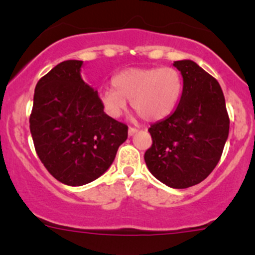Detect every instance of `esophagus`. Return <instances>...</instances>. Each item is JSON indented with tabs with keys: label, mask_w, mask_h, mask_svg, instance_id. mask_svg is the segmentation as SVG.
<instances>
[{
	"label": "esophagus",
	"mask_w": 255,
	"mask_h": 255,
	"mask_svg": "<svg viewBox=\"0 0 255 255\" xmlns=\"http://www.w3.org/2000/svg\"><path fill=\"white\" fill-rule=\"evenodd\" d=\"M137 132H138L137 128H134V127H129V128H128V135H129V137H130V135L135 134V133H137Z\"/></svg>",
	"instance_id": "esophagus-1"
}]
</instances>
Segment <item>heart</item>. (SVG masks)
Masks as SVG:
<instances>
[{
  "mask_svg": "<svg viewBox=\"0 0 255 255\" xmlns=\"http://www.w3.org/2000/svg\"><path fill=\"white\" fill-rule=\"evenodd\" d=\"M112 87L100 94V104L107 116L120 117L127 107L126 100H129L139 117L154 122L168 117L176 109L184 90V79L171 66L133 68L113 76Z\"/></svg>",
  "mask_w": 255,
  "mask_h": 255,
  "instance_id": "obj_1",
  "label": "heart"
}]
</instances>
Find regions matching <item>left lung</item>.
<instances>
[{
    "label": "left lung",
    "mask_w": 255,
    "mask_h": 255,
    "mask_svg": "<svg viewBox=\"0 0 255 255\" xmlns=\"http://www.w3.org/2000/svg\"><path fill=\"white\" fill-rule=\"evenodd\" d=\"M184 90L173 115L150 126V148L144 154L149 171L174 189L204 181L222 155L230 117L220 84L192 60L174 61Z\"/></svg>",
    "instance_id": "obj_1"
}]
</instances>
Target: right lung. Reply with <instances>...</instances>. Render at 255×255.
Instances as JSON below:
<instances>
[{
  "label": "right lung",
  "mask_w": 255,
  "mask_h": 255,
  "mask_svg": "<svg viewBox=\"0 0 255 255\" xmlns=\"http://www.w3.org/2000/svg\"><path fill=\"white\" fill-rule=\"evenodd\" d=\"M82 61L66 60L38 81L29 117L35 151L47 170L81 186L111 166L128 137L127 125L107 116L97 91L80 75Z\"/></svg>",
  "instance_id": "right-lung-1"
}]
</instances>
